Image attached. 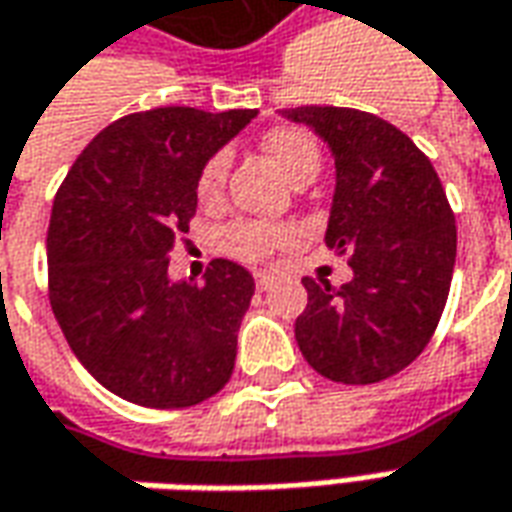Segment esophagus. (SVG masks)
Masks as SVG:
<instances>
[{
	"mask_svg": "<svg viewBox=\"0 0 512 512\" xmlns=\"http://www.w3.org/2000/svg\"><path fill=\"white\" fill-rule=\"evenodd\" d=\"M253 279H256V287H259V290H270V287L276 284V276H270V273H256Z\"/></svg>",
	"mask_w": 512,
	"mask_h": 512,
	"instance_id": "34e87169",
	"label": "esophagus"
}]
</instances>
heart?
<instances>
[{
	"mask_svg": "<svg viewBox=\"0 0 512 512\" xmlns=\"http://www.w3.org/2000/svg\"><path fill=\"white\" fill-rule=\"evenodd\" d=\"M262 149L284 171V177L290 183H298L304 177H315L321 171V149H318L315 137L304 129H296V126L270 129L262 137ZM228 166H231V154L228 152H216L202 166L200 177H197V197H200L202 205H214V202L222 200ZM219 242H222V250L236 256V259L262 262L276 248L293 242V231L284 225H273V222L242 219V222L228 225Z\"/></svg>",
	"mask_w": 512,
	"mask_h": 512,
	"instance_id": "1",
	"label": "heart"
}]
</instances>
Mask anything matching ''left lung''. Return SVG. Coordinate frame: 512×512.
Masks as SVG:
<instances>
[{"label": "left lung", "mask_w": 512, "mask_h": 512, "mask_svg": "<svg viewBox=\"0 0 512 512\" xmlns=\"http://www.w3.org/2000/svg\"><path fill=\"white\" fill-rule=\"evenodd\" d=\"M281 115L310 126L332 152L324 242L352 264L341 287L301 279L307 307L296 344L335 383H380L406 369L440 324L456 262L451 205L431 160L389 120L344 106Z\"/></svg>", "instance_id": "1"}]
</instances>
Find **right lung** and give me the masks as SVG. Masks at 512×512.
Returning a JSON list of instances; mask_svg holds the SVG:
<instances>
[{
  "mask_svg": "<svg viewBox=\"0 0 512 512\" xmlns=\"http://www.w3.org/2000/svg\"><path fill=\"white\" fill-rule=\"evenodd\" d=\"M256 115L191 106L126 115L78 154L58 188L50 304L75 358L129 403L197 406L231 380L253 276L216 259L202 281H174L168 253L197 214L202 166Z\"/></svg>",
  "mask_w": 512,
  "mask_h": 512,
  "instance_id": "right-lung-1",
  "label": "right lung"
}]
</instances>
